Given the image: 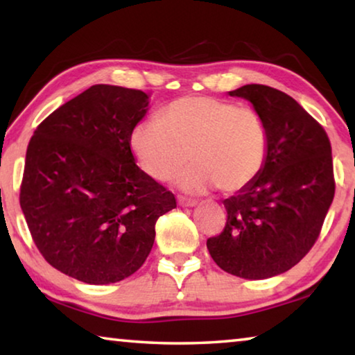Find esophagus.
<instances>
[{
	"label": "esophagus",
	"instance_id": "esophagus-1",
	"mask_svg": "<svg viewBox=\"0 0 355 355\" xmlns=\"http://www.w3.org/2000/svg\"><path fill=\"white\" fill-rule=\"evenodd\" d=\"M177 202H178L180 207H184V208H192V207L197 205V200L188 199V197H178Z\"/></svg>",
	"mask_w": 355,
	"mask_h": 355
}]
</instances>
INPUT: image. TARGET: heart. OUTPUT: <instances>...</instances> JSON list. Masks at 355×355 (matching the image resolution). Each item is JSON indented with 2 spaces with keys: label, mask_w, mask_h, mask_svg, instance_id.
I'll list each match as a JSON object with an SVG mask.
<instances>
[{
  "label": "heart",
  "mask_w": 355,
  "mask_h": 355,
  "mask_svg": "<svg viewBox=\"0 0 355 355\" xmlns=\"http://www.w3.org/2000/svg\"><path fill=\"white\" fill-rule=\"evenodd\" d=\"M130 144L139 169L155 182H172L191 159L194 166L182 173L180 188L233 194L260 175L269 133L257 111L194 95L172 101L156 122L137 123Z\"/></svg>",
  "instance_id": "obj_1"
}]
</instances>
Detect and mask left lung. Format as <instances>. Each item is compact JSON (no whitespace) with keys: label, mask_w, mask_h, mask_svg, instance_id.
<instances>
[{"label":"left lung","mask_w":355,"mask_h":355,"mask_svg":"<svg viewBox=\"0 0 355 355\" xmlns=\"http://www.w3.org/2000/svg\"><path fill=\"white\" fill-rule=\"evenodd\" d=\"M266 122L269 148L254 182L224 200L227 224L207 248L220 269L263 280L284 274L313 248L334 200L326 131L296 100L263 84L228 92Z\"/></svg>","instance_id":"left-lung-1"}]
</instances>
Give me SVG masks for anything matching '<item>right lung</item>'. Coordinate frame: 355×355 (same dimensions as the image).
<instances>
[{"label":"right lung","mask_w":355,"mask_h":355,"mask_svg":"<svg viewBox=\"0 0 355 355\" xmlns=\"http://www.w3.org/2000/svg\"><path fill=\"white\" fill-rule=\"evenodd\" d=\"M150 95L95 84L50 114L29 141L20 207L45 260L84 284L139 269L159 216L177 207L131 153Z\"/></svg>","instance_id":"add662e5"}]
</instances>
